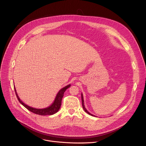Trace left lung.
Returning <instances> with one entry per match:
<instances>
[{"mask_svg": "<svg viewBox=\"0 0 146 146\" xmlns=\"http://www.w3.org/2000/svg\"><path fill=\"white\" fill-rule=\"evenodd\" d=\"M82 106H83V110H84V111H85L86 113H88V114H89V115H92V116H94V115H92V114H91L90 113H89L87 110H86V109L85 108V105H84V100H83V95H82Z\"/></svg>", "mask_w": 146, "mask_h": 146, "instance_id": "8db88e82", "label": "left lung"}]
</instances>
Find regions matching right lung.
<instances>
[{"mask_svg":"<svg viewBox=\"0 0 146 146\" xmlns=\"http://www.w3.org/2000/svg\"><path fill=\"white\" fill-rule=\"evenodd\" d=\"M70 85H68L64 87L63 88L61 89L58 92V94H57L56 97L55 98V100H54V102L50 106L47 107V108H43V109L34 108H33V107H31V106L26 105L25 104H24L19 98L15 86H14V89H15V94H16L17 97L18 99V101H19V102L24 107H25V108L27 110H28L29 111L32 112L34 113L38 114V115H53L58 112V111L60 108V106L61 105V101H62V98L64 96V93L65 92L66 89H67L68 88H70Z\"/></svg>","mask_w":146,"mask_h":146,"instance_id":"right-lung-1","label":"right lung"}]
</instances>
